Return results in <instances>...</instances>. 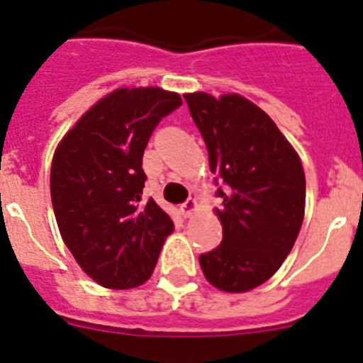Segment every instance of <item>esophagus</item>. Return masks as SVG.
<instances>
[{"label":"esophagus","instance_id":"obj_1","mask_svg":"<svg viewBox=\"0 0 363 363\" xmlns=\"http://www.w3.org/2000/svg\"><path fill=\"white\" fill-rule=\"evenodd\" d=\"M198 209V201L194 200V198H189L185 203H182V207H179V211H182V214H184L185 218H191L192 214L196 213Z\"/></svg>","mask_w":363,"mask_h":363}]
</instances>
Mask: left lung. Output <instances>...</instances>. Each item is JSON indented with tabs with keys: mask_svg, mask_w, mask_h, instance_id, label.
I'll return each instance as SVG.
<instances>
[{
	"mask_svg": "<svg viewBox=\"0 0 363 363\" xmlns=\"http://www.w3.org/2000/svg\"><path fill=\"white\" fill-rule=\"evenodd\" d=\"M225 189L214 214L223 240L200 256L211 285L247 293L267 281L293 249L306 214V174L294 147L258 105L240 94H184Z\"/></svg>",
	"mask_w": 363,
	"mask_h": 363,
	"instance_id": "obj_1",
	"label": "left lung"
}]
</instances>
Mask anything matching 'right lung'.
Returning <instances> with one entry per match:
<instances>
[{
    "label": "right lung",
    "mask_w": 363,
    "mask_h": 363,
    "mask_svg": "<svg viewBox=\"0 0 363 363\" xmlns=\"http://www.w3.org/2000/svg\"><path fill=\"white\" fill-rule=\"evenodd\" d=\"M179 105L178 92L120 86L96 101L54 150L57 229L85 274L107 289L145 284L174 230L152 198L142 200V158L154 127Z\"/></svg>",
    "instance_id": "right-lung-1"
}]
</instances>
